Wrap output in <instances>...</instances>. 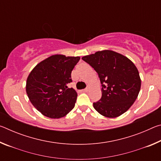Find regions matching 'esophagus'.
<instances>
[{
  "label": "esophagus",
  "mask_w": 161,
  "mask_h": 161,
  "mask_svg": "<svg viewBox=\"0 0 161 161\" xmlns=\"http://www.w3.org/2000/svg\"><path fill=\"white\" fill-rule=\"evenodd\" d=\"M88 91H89V88H88V87H86V88L82 89V92H87Z\"/></svg>",
  "instance_id": "34e87169"
}]
</instances>
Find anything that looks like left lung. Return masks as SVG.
<instances>
[{"mask_svg": "<svg viewBox=\"0 0 161 161\" xmlns=\"http://www.w3.org/2000/svg\"><path fill=\"white\" fill-rule=\"evenodd\" d=\"M94 68L102 84V98L94 108L102 116L115 118L126 112L137 99L141 81L135 64L122 54L103 50L83 57Z\"/></svg>", "mask_w": 161, "mask_h": 161, "instance_id": "obj_1", "label": "left lung"}]
</instances>
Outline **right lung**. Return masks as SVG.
Wrapping results in <instances>:
<instances>
[{"mask_svg": "<svg viewBox=\"0 0 161 161\" xmlns=\"http://www.w3.org/2000/svg\"><path fill=\"white\" fill-rule=\"evenodd\" d=\"M80 57L55 54L37 64L30 73L26 92L32 104L51 119L64 116L75 107L77 94L69 88L71 73Z\"/></svg>", "mask_w": 161, "mask_h": 161, "instance_id": "add662e5", "label": "right lung"}]
</instances>
